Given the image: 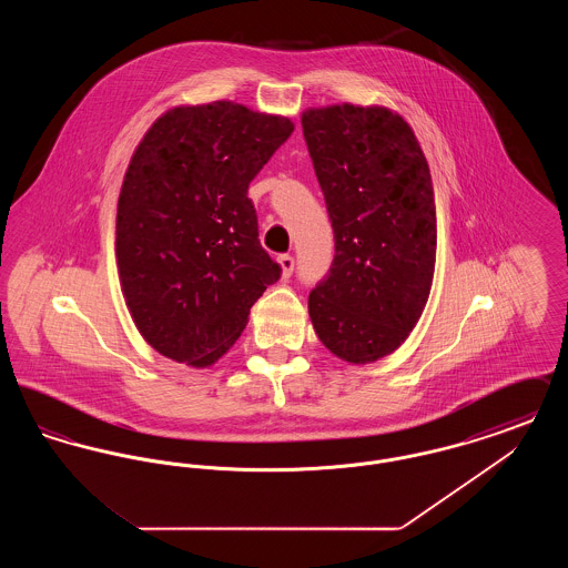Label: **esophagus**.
I'll return each instance as SVG.
<instances>
[{"mask_svg":"<svg viewBox=\"0 0 568 568\" xmlns=\"http://www.w3.org/2000/svg\"><path fill=\"white\" fill-rule=\"evenodd\" d=\"M276 262H278V266H281V274H283V278H290V276L294 274V266H296V262H294V257H292V255H278V257H276Z\"/></svg>","mask_w":568,"mask_h":568,"instance_id":"esophagus-1","label":"esophagus"}]
</instances>
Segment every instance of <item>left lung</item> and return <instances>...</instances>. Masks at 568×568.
Listing matches in <instances>:
<instances>
[{
    "mask_svg": "<svg viewBox=\"0 0 568 568\" xmlns=\"http://www.w3.org/2000/svg\"><path fill=\"white\" fill-rule=\"evenodd\" d=\"M302 132L336 251L308 296V315L336 357L371 364L405 343L430 296V168L405 119L383 106L308 109Z\"/></svg>",
    "mask_w": 568,
    "mask_h": 568,
    "instance_id": "left-lung-1",
    "label": "left lung"
}]
</instances>
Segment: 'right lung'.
<instances>
[{"mask_svg": "<svg viewBox=\"0 0 568 568\" xmlns=\"http://www.w3.org/2000/svg\"><path fill=\"white\" fill-rule=\"evenodd\" d=\"M292 132L287 116L223 100L168 110L140 140L119 195L116 266L155 352L215 364L278 281L246 191Z\"/></svg>", "mask_w": 568, "mask_h": 568, "instance_id": "obj_1", "label": "right lung"}]
</instances>
